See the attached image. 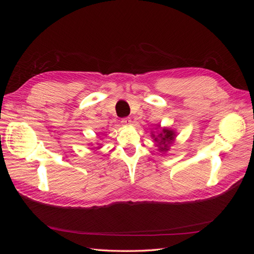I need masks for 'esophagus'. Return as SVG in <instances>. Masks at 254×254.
I'll return each instance as SVG.
<instances>
[{
	"label": "esophagus",
	"mask_w": 254,
	"mask_h": 254,
	"mask_svg": "<svg viewBox=\"0 0 254 254\" xmlns=\"http://www.w3.org/2000/svg\"><path fill=\"white\" fill-rule=\"evenodd\" d=\"M121 124H122L123 126H129L130 124H131V120H130L129 118L123 119V120L121 121Z\"/></svg>",
	"instance_id": "34e87169"
}]
</instances>
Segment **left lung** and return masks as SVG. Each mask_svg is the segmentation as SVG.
Wrapping results in <instances>:
<instances>
[{"label":"left lung","mask_w":254,"mask_h":254,"mask_svg":"<svg viewBox=\"0 0 254 254\" xmlns=\"http://www.w3.org/2000/svg\"><path fill=\"white\" fill-rule=\"evenodd\" d=\"M158 130V133H155V131H151V137L156 143V146L158 147V150L162 153L167 152L170 150L171 145L174 144L177 133L176 130L167 127H161V125H158L156 127Z\"/></svg>","instance_id":"left-lung-1"}]
</instances>
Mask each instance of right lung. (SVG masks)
<instances>
[{"label": "right lung", "mask_w": 254, "mask_h": 254, "mask_svg": "<svg viewBox=\"0 0 254 254\" xmlns=\"http://www.w3.org/2000/svg\"><path fill=\"white\" fill-rule=\"evenodd\" d=\"M89 145H91V146H92V145H93V144H89ZM102 146H103V145H102L101 143H96V148H97V149L102 148ZM94 148H95V147H94Z\"/></svg>", "instance_id": "right-lung-1"}]
</instances>
